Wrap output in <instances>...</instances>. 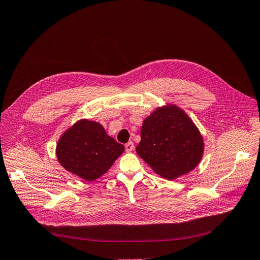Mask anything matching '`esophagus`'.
<instances>
[{
  "label": "esophagus",
  "instance_id": "esophagus-1",
  "mask_svg": "<svg viewBox=\"0 0 260 260\" xmlns=\"http://www.w3.org/2000/svg\"><path fill=\"white\" fill-rule=\"evenodd\" d=\"M125 150H126L127 152L133 151V150H134V142H132V141L127 142L126 145H125Z\"/></svg>",
  "mask_w": 260,
  "mask_h": 260
}]
</instances>
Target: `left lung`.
Masks as SVG:
<instances>
[{
	"label": "left lung",
	"mask_w": 260,
	"mask_h": 260,
	"mask_svg": "<svg viewBox=\"0 0 260 260\" xmlns=\"http://www.w3.org/2000/svg\"><path fill=\"white\" fill-rule=\"evenodd\" d=\"M137 154L157 175L174 180L193 170L203 157L204 140L196 125L177 106L157 108L143 121Z\"/></svg>",
	"instance_id": "obj_1"
}]
</instances>
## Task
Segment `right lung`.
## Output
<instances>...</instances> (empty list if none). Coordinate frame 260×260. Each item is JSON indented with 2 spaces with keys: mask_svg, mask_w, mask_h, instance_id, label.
I'll list each match as a JSON object with an SVG mask.
<instances>
[{
  "mask_svg": "<svg viewBox=\"0 0 260 260\" xmlns=\"http://www.w3.org/2000/svg\"><path fill=\"white\" fill-rule=\"evenodd\" d=\"M124 146L108 136L95 121L80 120L67 129L56 145V157L72 174L94 181L109 170Z\"/></svg>",
  "mask_w": 260,
  "mask_h": 260,
  "instance_id": "right-lung-1",
  "label": "right lung"
}]
</instances>
